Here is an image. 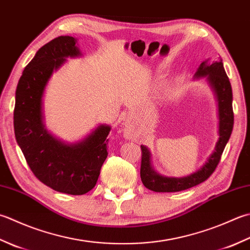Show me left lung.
<instances>
[{
  "label": "left lung",
  "mask_w": 250,
  "mask_h": 250,
  "mask_svg": "<svg viewBox=\"0 0 250 250\" xmlns=\"http://www.w3.org/2000/svg\"><path fill=\"white\" fill-rule=\"evenodd\" d=\"M216 92L219 102V134L220 138L217 142L216 149L210 156L208 161L200 168L197 172L185 178H166L157 174L150 167V155L145 146H141L142 161H141V179L144 187L154 192H180L190 188L203 183L216 170L218 164L221 160V156L228 141L231 136L234 125V112L232 106V87L227 72L224 70L222 60L218 62L200 63L195 77H207Z\"/></svg>",
  "instance_id": "left-lung-1"
}]
</instances>
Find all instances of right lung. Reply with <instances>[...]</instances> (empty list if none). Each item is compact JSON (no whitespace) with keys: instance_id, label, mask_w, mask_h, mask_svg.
Here are the masks:
<instances>
[{"instance_id":"obj_1","label":"right lung","mask_w":250,"mask_h":250,"mask_svg":"<svg viewBox=\"0 0 250 250\" xmlns=\"http://www.w3.org/2000/svg\"><path fill=\"white\" fill-rule=\"evenodd\" d=\"M76 39L62 36L43 45L24 68L16 89L14 130L29 168L46 187L83 195L95 187L107 158L110 126L101 125L80 143L66 145L54 139L42 122V96L54 69L65 58L79 55Z\"/></svg>"}]
</instances>
